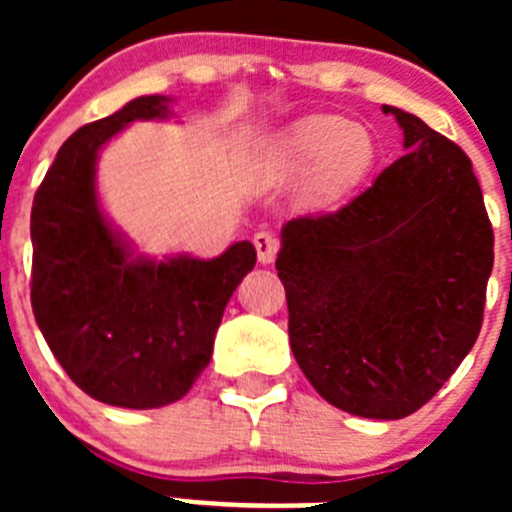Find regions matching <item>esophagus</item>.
<instances>
[{"mask_svg":"<svg viewBox=\"0 0 512 512\" xmlns=\"http://www.w3.org/2000/svg\"><path fill=\"white\" fill-rule=\"evenodd\" d=\"M252 242H255L257 260H260L262 265H270V262H275V255H277V247H280V242H277V237L272 235V232H267V230L255 232Z\"/></svg>","mask_w":512,"mask_h":512,"instance_id":"esophagus-1","label":"esophagus"}]
</instances>
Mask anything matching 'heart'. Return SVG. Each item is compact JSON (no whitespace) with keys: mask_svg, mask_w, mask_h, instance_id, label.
<instances>
[{"mask_svg":"<svg viewBox=\"0 0 512 512\" xmlns=\"http://www.w3.org/2000/svg\"><path fill=\"white\" fill-rule=\"evenodd\" d=\"M376 160L369 128L334 113L299 118L277 136L270 163L282 175L309 173L307 190L317 203H332L356 188Z\"/></svg>","mask_w":512,"mask_h":512,"instance_id":"obj_1","label":"heart"}]
</instances>
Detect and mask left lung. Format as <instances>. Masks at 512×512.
<instances>
[{"label":"left lung","instance_id":"1","mask_svg":"<svg viewBox=\"0 0 512 512\" xmlns=\"http://www.w3.org/2000/svg\"><path fill=\"white\" fill-rule=\"evenodd\" d=\"M406 153L337 213L282 227L289 344L322 399L364 418L411 416L476 344L493 227L466 153L384 106Z\"/></svg>","mask_w":512,"mask_h":512}]
</instances>
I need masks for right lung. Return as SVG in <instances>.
Returning <instances> with one entry per match:
<instances>
[{
	"mask_svg": "<svg viewBox=\"0 0 512 512\" xmlns=\"http://www.w3.org/2000/svg\"><path fill=\"white\" fill-rule=\"evenodd\" d=\"M170 101L138 96L81 126L34 195L36 324L71 381L121 409H160L188 394L210 364L225 304L257 262L247 240L213 260H153L103 215L98 153L128 123L170 118Z\"/></svg>",
	"mask_w": 512,
	"mask_h": 512,
	"instance_id": "obj_1",
	"label": "right lung"
}]
</instances>
